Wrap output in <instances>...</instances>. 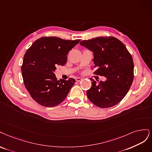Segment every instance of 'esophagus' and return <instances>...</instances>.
<instances>
[{
	"mask_svg": "<svg viewBox=\"0 0 152 152\" xmlns=\"http://www.w3.org/2000/svg\"><path fill=\"white\" fill-rule=\"evenodd\" d=\"M82 80V78L81 77H77L76 79V81H77V82H80V81H81Z\"/></svg>",
	"mask_w": 152,
	"mask_h": 152,
	"instance_id": "esophagus-1",
	"label": "esophagus"
}]
</instances>
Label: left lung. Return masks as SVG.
Segmentation results:
<instances>
[{
  "instance_id": "8db88e82",
  "label": "left lung",
  "mask_w": 152,
  "mask_h": 152,
  "mask_svg": "<svg viewBox=\"0 0 152 152\" xmlns=\"http://www.w3.org/2000/svg\"><path fill=\"white\" fill-rule=\"evenodd\" d=\"M80 45L94 52L96 70L94 74L104 76L105 81L90 78L88 99L100 108H109L119 103L128 92L134 78L133 57L124 43L113 37H99L83 40Z\"/></svg>"
}]
</instances>
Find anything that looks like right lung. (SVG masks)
Segmentation results:
<instances>
[{"mask_svg":"<svg viewBox=\"0 0 152 152\" xmlns=\"http://www.w3.org/2000/svg\"><path fill=\"white\" fill-rule=\"evenodd\" d=\"M80 40H64L56 37L40 38L26 50L21 66L26 88L32 99L44 107L58 105L66 99L75 80L58 81L57 67L64 66L67 54Z\"/></svg>","mask_w":152,"mask_h":152,"instance_id":"1","label":"right lung"}]
</instances>
